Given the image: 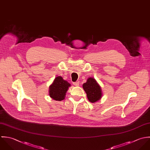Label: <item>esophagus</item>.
Listing matches in <instances>:
<instances>
[{
    "instance_id": "obj_1",
    "label": "esophagus",
    "mask_w": 150,
    "mask_h": 150,
    "mask_svg": "<svg viewBox=\"0 0 150 150\" xmlns=\"http://www.w3.org/2000/svg\"><path fill=\"white\" fill-rule=\"evenodd\" d=\"M73 84H74L75 86H79V82H74V83H73Z\"/></svg>"
}]
</instances>
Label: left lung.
<instances>
[{
    "instance_id": "1",
    "label": "left lung",
    "mask_w": 150,
    "mask_h": 150,
    "mask_svg": "<svg viewBox=\"0 0 150 150\" xmlns=\"http://www.w3.org/2000/svg\"><path fill=\"white\" fill-rule=\"evenodd\" d=\"M83 88L85 91L87 97L91 103H95L101 99L102 97L101 89L95 79L89 78L86 83L83 85Z\"/></svg>"
}]
</instances>
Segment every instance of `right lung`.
<instances>
[{"mask_svg":"<svg viewBox=\"0 0 150 150\" xmlns=\"http://www.w3.org/2000/svg\"><path fill=\"white\" fill-rule=\"evenodd\" d=\"M69 86L70 83L64 80L61 76H57L49 86V96L54 100H63Z\"/></svg>","mask_w":150,"mask_h":150,"instance_id":"add662e5","label":"right lung"}]
</instances>
